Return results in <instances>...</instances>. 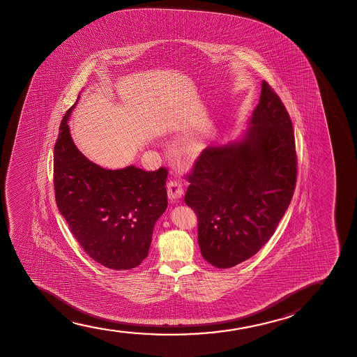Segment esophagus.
<instances>
[{
	"instance_id": "34e87169",
	"label": "esophagus",
	"mask_w": 357,
	"mask_h": 357,
	"mask_svg": "<svg viewBox=\"0 0 357 357\" xmlns=\"http://www.w3.org/2000/svg\"><path fill=\"white\" fill-rule=\"evenodd\" d=\"M167 192H168V197L169 200L176 201L181 199L183 194H184V188L181 184V181L178 179H171L167 184Z\"/></svg>"
}]
</instances>
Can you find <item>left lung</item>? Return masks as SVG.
<instances>
[{
	"label": "left lung",
	"instance_id": "obj_1",
	"mask_svg": "<svg viewBox=\"0 0 357 357\" xmlns=\"http://www.w3.org/2000/svg\"><path fill=\"white\" fill-rule=\"evenodd\" d=\"M240 142L201 152L186 179L201 255L230 268L257 254L290 205L298 176L293 123L266 80Z\"/></svg>",
	"mask_w": 357,
	"mask_h": 357
}]
</instances>
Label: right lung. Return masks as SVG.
<instances>
[{
  "label": "right lung",
  "mask_w": 357,
  "mask_h": 357,
  "mask_svg": "<svg viewBox=\"0 0 357 357\" xmlns=\"http://www.w3.org/2000/svg\"><path fill=\"white\" fill-rule=\"evenodd\" d=\"M64 114L54 144V197L84 251L109 269H132L146 259L156 220L166 211L168 171L129 166L105 169L74 145Z\"/></svg>",
  "instance_id": "1"
}]
</instances>
